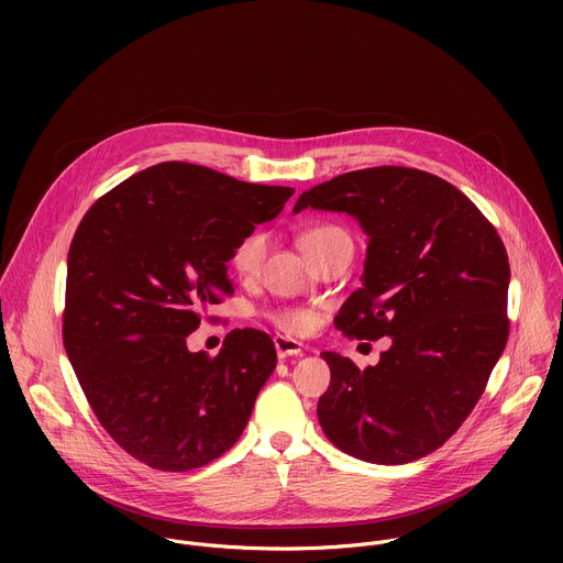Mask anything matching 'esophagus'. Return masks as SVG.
<instances>
[{"mask_svg": "<svg viewBox=\"0 0 563 563\" xmlns=\"http://www.w3.org/2000/svg\"><path fill=\"white\" fill-rule=\"evenodd\" d=\"M274 345H276V354L278 358H287V356H298L302 352V343L296 339H287V336H274Z\"/></svg>", "mask_w": 563, "mask_h": 563, "instance_id": "obj_1", "label": "esophagus"}]
</instances>
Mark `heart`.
I'll list each match as a JSON object with an SVG mask.
<instances>
[{"label": "heart", "instance_id": "obj_1", "mask_svg": "<svg viewBox=\"0 0 563 563\" xmlns=\"http://www.w3.org/2000/svg\"><path fill=\"white\" fill-rule=\"evenodd\" d=\"M298 243L305 256L311 261V265L323 263L336 254H354L352 233L336 222H318L307 227L300 233ZM265 256H267V235L263 231H252L235 245L231 263L240 276L252 278V276H258V272L263 269ZM274 320L278 328L287 332H305L311 323L309 313L296 307H285L276 311Z\"/></svg>", "mask_w": 563, "mask_h": 563}]
</instances>
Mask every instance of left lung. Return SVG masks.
I'll list each match as a JSON object with an SVG mask.
<instances>
[{
  "mask_svg": "<svg viewBox=\"0 0 563 563\" xmlns=\"http://www.w3.org/2000/svg\"><path fill=\"white\" fill-rule=\"evenodd\" d=\"M345 211L369 235L363 287L334 318L350 339H391L372 367L323 352L318 421L343 452L383 465L441 448L484 394L510 332V265L493 222L454 185L410 167L350 172L294 211Z\"/></svg>",
  "mask_w": 563,
  "mask_h": 563,
  "instance_id": "obj_1",
  "label": "left lung"
}]
</instances>
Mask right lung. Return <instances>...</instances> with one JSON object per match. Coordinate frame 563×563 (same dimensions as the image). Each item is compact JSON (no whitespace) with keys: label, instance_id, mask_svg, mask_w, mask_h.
I'll list each match as a JSON object with an SVG mask.
<instances>
[{"label":"right lung","instance_id":"right-lung-1","mask_svg":"<svg viewBox=\"0 0 563 563\" xmlns=\"http://www.w3.org/2000/svg\"><path fill=\"white\" fill-rule=\"evenodd\" d=\"M291 187L159 163L104 194L68 250L64 347L111 439L133 459L187 472L243 434L276 367L261 330H233L216 356L189 352L211 305L233 294L227 263Z\"/></svg>","mask_w":563,"mask_h":563}]
</instances>
